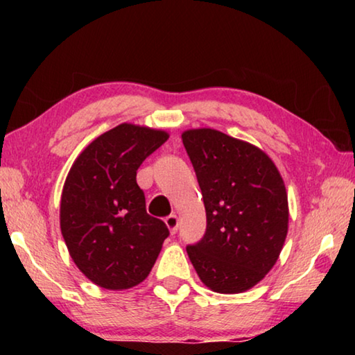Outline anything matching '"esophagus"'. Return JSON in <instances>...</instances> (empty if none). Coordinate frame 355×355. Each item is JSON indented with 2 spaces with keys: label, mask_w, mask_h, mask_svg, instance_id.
<instances>
[{
  "label": "esophagus",
  "mask_w": 355,
  "mask_h": 355,
  "mask_svg": "<svg viewBox=\"0 0 355 355\" xmlns=\"http://www.w3.org/2000/svg\"><path fill=\"white\" fill-rule=\"evenodd\" d=\"M164 222H166L167 228H169V230H171V233H175L178 230V218H177L175 214L167 216V218L164 219Z\"/></svg>",
  "instance_id": "obj_1"
}]
</instances>
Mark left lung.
Masks as SVG:
<instances>
[{"label": "left lung", "mask_w": 355, "mask_h": 355, "mask_svg": "<svg viewBox=\"0 0 355 355\" xmlns=\"http://www.w3.org/2000/svg\"><path fill=\"white\" fill-rule=\"evenodd\" d=\"M182 139L207 211L205 235L186 248L189 260L211 291H248L271 271L285 244L284 178L263 150L218 130H186Z\"/></svg>", "instance_id": "left-lung-1"}]
</instances>
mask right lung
<instances>
[{"mask_svg": "<svg viewBox=\"0 0 355 355\" xmlns=\"http://www.w3.org/2000/svg\"><path fill=\"white\" fill-rule=\"evenodd\" d=\"M169 139L164 130L120 123L71 164L61 196V232L78 269L106 290H128L152 271L164 239L136 183L142 161Z\"/></svg>", "mask_w": 355, "mask_h": 355, "instance_id": "1", "label": "right lung"}]
</instances>
